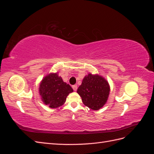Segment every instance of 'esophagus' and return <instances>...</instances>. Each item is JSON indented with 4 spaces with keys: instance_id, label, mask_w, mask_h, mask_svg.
<instances>
[{
    "instance_id": "34e87169",
    "label": "esophagus",
    "mask_w": 154,
    "mask_h": 154,
    "mask_svg": "<svg viewBox=\"0 0 154 154\" xmlns=\"http://www.w3.org/2000/svg\"><path fill=\"white\" fill-rule=\"evenodd\" d=\"M72 87L73 90H74V91H77L78 87H77V85H72Z\"/></svg>"
}]
</instances>
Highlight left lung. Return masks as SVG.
<instances>
[{
  "label": "left lung",
  "instance_id": "left-lung-1",
  "mask_svg": "<svg viewBox=\"0 0 154 154\" xmlns=\"http://www.w3.org/2000/svg\"><path fill=\"white\" fill-rule=\"evenodd\" d=\"M110 87L103 78L99 75L88 74L78 87L77 92L83 104L92 110H99L107 101Z\"/></svg>",
  "mask_w": 154,
  "mask_h": 154
}]
</instances>
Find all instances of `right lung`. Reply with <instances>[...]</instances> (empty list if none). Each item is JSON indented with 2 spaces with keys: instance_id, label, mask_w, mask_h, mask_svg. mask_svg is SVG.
<instances>
[{
  "instance_id": "right-lung-1",
  "label": "right lung",
  "mask_w": 154,
  "mask_h": 154,
  "mask_svg": "<svg viewBox=\"0 0 154 154\" xmlns=\"http://www.w3.org/2000/svg\"><path fill=\"white\" fill-rule=\"evenodd\" d=\"M39 92L44 103L54 109L62 106L73 90L69 84L63 82L57 73H54L43 79L40 84Z\"/></svg>"
}]
</instances>
